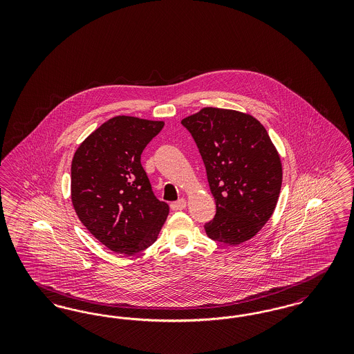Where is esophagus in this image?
<instances>
[{"label": "esophagus", "mask_w": 354, "mask_h": 354, "mask_svg": "<svg viewBox=\"0 0 354 354\" xmlns=\"http://www.w3.org/2000/svg\"><path fill=\"white\" fill-rule=\"evenodd\" d=\"M185 205H187L185 199H179V201H176V202L171 203V208H172L174 211H180V209L185 208Z\"/></svg>", "instance_id": "34e87169"}]
</instances>
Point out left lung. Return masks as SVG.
<instances>
[{
	"mask_svg": "<svg viewBox=\"0 0 354 354\" xmlns=\"http://www.w3.org/2000/svg\"><path fill=\"white\" fill-rule=\"evenodd\" d=\"M202 155L216 203L208 237L239 245L263 228L279 201L283 166L266 127L251 114L204 107L182 120Z\"/></svg>",
	"mask_w": 354,
	"mask_h": 354,
	"instance_id": "obj_1",
	"label": "left lung"
}]
</instances>
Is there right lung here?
<instances>
[{
	"instance_id": "obj_1",
	"label": "right lung",
	"mask_w": 354,
	"mask_h": 354,
	"mask_svg": "<svg viewBox=\"0 0 354 354\" xmlns=\"http://www.w3.org/2000/svg\"><path fill=\"white\" fill-rule=\"evenodd\" d=\"M165 122L119 115L80 145L71 162V202L88 230L117 253L149 248L167 219L169 204L152 192L140 155Z\"/></svg>"
}]
</instances>
